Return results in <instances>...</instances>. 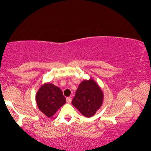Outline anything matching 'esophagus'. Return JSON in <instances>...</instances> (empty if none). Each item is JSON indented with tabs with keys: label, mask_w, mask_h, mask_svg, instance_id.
<instances>
[{
	"label": "esophagus",
	"mask_w": 151,
	"mask_h": 151,
	"mask_svg": "<svg viewBox=\"0 0 151 151\" xmlns=\"http://www.w3.org/2000/svg\"><path fill=\"white\" fill-rule=\"evenodd\" d=\"M66 100H67V102L68 104H69V103H71V98H70V97H67V98H66Z\"/></svg>",
	"instance_id": "1"
}]
</instances>
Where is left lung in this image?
Masks as SVG:
<instances>
[{"mask_svg": "<svg viewBox=\"0 0 151 151\" xmlns=\"http://www.w3.org/2000/svg\"><path fill=\"white\" fill-rule=\"evenodd\" d=\"M104 94L101 88L93 80H84L78 86L72 104L82 115L93 117L102 106Z\"/></svg>", "mask_w": 151, "mask_h": 151, "instance_id": "obj_1", "label": "left lung"}]
</instances>
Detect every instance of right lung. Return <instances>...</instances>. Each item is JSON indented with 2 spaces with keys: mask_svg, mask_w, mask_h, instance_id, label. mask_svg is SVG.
I'll return each mask as SVG.
<instances>
[{
  "mask_svg": "<svg viewBox=\"0 0 151 151\" xmlns=\"http://www.w3.org/2000/svg\"><path fill=\"white\" fill-rule=\"evenodd\" d=\"M39 110L47 117H52L66 103L62 90L54 84L45 83L40 86L36 96Z\"/></svg>",
  "mask_w": 151,
  "mask_h": 151,
  "instance_id": "obj_1",
  "label": "right lung"
}]
</instances>
